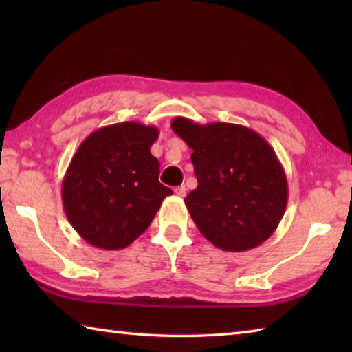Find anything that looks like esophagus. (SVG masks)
I'll return each instance as SVG.
<instances>
[{"instance_id": "34e87169", "label": "esophagus", "mask_w": 352, "mask_h": 352, "mask_svg": "<svg viewBox=\"0 0 352 352\" xmlns=\"http://www.w3.org/2000/svg\"><path fill=\"white\" fill-rule=\"evenodd\" d=\"M186 186H184V184H182V186H177L175 188V194L178 195V197H184V195H186Z\"/></svg>"}]
</instances>
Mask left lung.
<instances>
[{
    "label": "left lung",
    "instance_id": "obj_1",
    "mask_svg": "<svg viewBox=\"0 0 352 352\" xmlns=\"http://www.w3.org/2000/svg\"><path fill=\"white\" fill-rule=\"evenodd\" d=\"M170 126L192 148L199 184L184 204L200 233L225 252H245L269 239L289 197L285 172L269 142L239 124L200 126L178 116Z\"/></svg>",
    "mask_w": 352,
    "mask_h": 352
}]
</instances>
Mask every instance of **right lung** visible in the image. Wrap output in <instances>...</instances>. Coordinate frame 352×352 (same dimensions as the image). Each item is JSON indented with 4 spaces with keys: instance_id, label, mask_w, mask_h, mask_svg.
Masks as SVG:
<instances>
[{
    "instance_id": "obj_1",
    "label": "right lung",
    "mask_w": 352,
    "mask_h": 352,
    "mask_svg": "<svg viewBox=\"0 0 352 352\" xmlns=\"http://www.w3.org/2000/svg\"><path fill=\"white\" fill-rule=\"evenodd\" d=\"M158 135L155 126L119 122L98 129L77 148L62 200L69 223L90 245L129 247L172 194L158 182L160 162L151 153Z\"/></svg>"
}]
</instances>
